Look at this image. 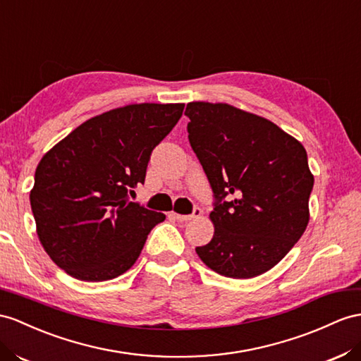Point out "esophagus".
I'll use <instances>...</instances> for the list:
<instances>
[{"label": "esophagus", "instance_id": "obj_1", "mask_svg": "<svg viewBox=\"0 0 361 361\" xmlns=\"http://www.w3.org/2000/svg\"><path fill=\"white\" fill-rule=\"evenodd\" d=\"M171 215H172L173 219H177V221H192L195 218H200L202 215V212H201L200 207H195V209H193L192 215H181V214H177V212H172Z\"/></svg>", "mask_w": 361, "mask_h": 361}]
</instances>
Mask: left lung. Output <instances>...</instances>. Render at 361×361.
<instances>
[{"label":"left lung","mask_w":361,"mask_h":361,"mask_svg":"<svg viewBox=\"0 0 361 361\" xmlns=\"http://www.w3.org/2000/svg\"><path fill=\"white\" fill-rule=\"evenodd\" d=\"M189 142L215 193L210 270L250 279L271 270L310 221L314 175L303 145L269 118L228 104L189 102ZM228 197L227 202L222 200Z\"/></svg>","instance_id":"1"}]
</instances>
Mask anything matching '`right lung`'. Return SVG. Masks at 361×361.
I'll return each mask as SVG.
<instances>
[{"label":"right lung","instance_id":"1","mask_svg":"<svg viewBox=\"0 0 361 361\" xmlns=\"http://www.w3.org/2000/svg\"><path fill=\"white\" fill-rule=\"evenodd\" d=\"M184 104H133L88 118L44 154L30 204L45 253L85 282L123 274L140 256L160 212L131 202L154 147Z\"/></svg>","mask_w":361,"mask_h":361}]
</instances>
